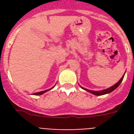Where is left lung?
I'll return each instance as SVG.
<instances>
[{"label": "left lung", "instance_id": "left-lung-1", "mask_svg": "<svg viewBox=\"0 0 134 134\" xmlns=\"http://www.w3.org/2000/svg\"><path fill=\"white\" fill-rule=\"evenodd\" d=\"M125 73L124 74V75L122 76V77L120 79V81H119L118 83H116L115 85H113V86L110 87V88H107V89L102 90H99V91H94V90H88V89H86V88H83V87L81 86H80V87H81L82 89L85 90L86 91L88 92H90V93L92 94H94V95H97V96L104 95V94H106L110 93V92H113V90H115L116 89V88L120 86V84L121 83V82L122 81L123 79H124V76H125Z\"/></svg>", "mask_w": 134, "mask_h": 134}]
</instances>
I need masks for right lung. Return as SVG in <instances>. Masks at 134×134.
Masks as SVG:
<instances>
[{
  "instance_id": "right-lung-1",
  "label": "right lung",
  "mask_w": 134,
  "mask_h": 134,
  "mask_svg": "<svg viewBox=\"0 0 134 134\" xmlns=\"http://www.w3.org/2000/svg\"><path fill=\"white\" fill-rule=\"evenodd\" d=\"M54 88V86L53 87V88H50V89L48 90H44V91H42V92H36V93H33L32 94H34V95H42V94H43L44 93H45V92H46L47 91H48V90H50L53 89V88Z\"/></svg>"
}]
</instances>
